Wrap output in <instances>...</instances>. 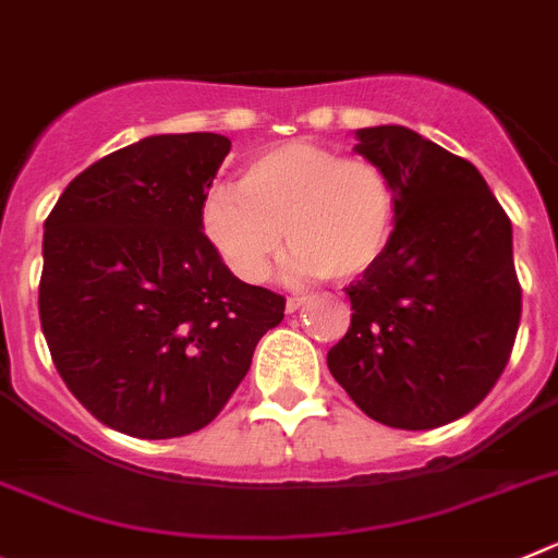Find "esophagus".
Listing matches in <instances>:
<instances>
[{
  "mask_svg": "<svg viewBox=\"0 0 558 558\" xmlns=\"http://www.w3.org/2000/svg\"><path fill=\"white\" fill-rule=\"evenodd\" d=\"M304 304H306L304 295H290L288 304H284V310H288V313H295V310H301Z\"/></svg>",
  "mask_w": 558,
  "mask_h": 558,
  "instance_id": "34e87169",
  "label": "esophagus"
}]
</instances>
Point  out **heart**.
<instances>
[{
    "label": "heart",
    "mask_w": 558,
    "mask_h": 558,
    "mask_svg": "<svg viewBox=\"0 0 558 558\" xmlns=\"http://www.w3.org/2000/svg\"><path fill=\"white\" fill-rule=\"evenodd\" d=\"M392 223L396 187L379 162L306 141L259 151L240 191L213 187L202 202L204 238L243 282H263L284 238L288 274L354 279L379 263Z\"/></svg>",
    "instance_id": "obj_1"
}]
</instances>
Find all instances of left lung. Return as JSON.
<instances>
[{"label":"left lung","mask_w":558,"mask_h":558,"mask_svg":"<svg viewBox=\"0 0 558 558\" xmlns=\"http://www.w3.org/2000/svg\"><path fill=\"white\" fill-rule=\"evenodd\" d=\"M396 187L385 254L345 288L351 326L329 371L373 421L437 428L487 398L520 326L512 221L473 162L398 124L356 130Z\"/></svg>","instance_id":"obj_1"}]
</instances>
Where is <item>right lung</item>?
I'll return each instance as SVG.
<instances>
[{
  "instance_id": "obj_1",
  "label": "right lung",
  "mask_w": 558,
  "mask_h": 558,
  "mask_svg": "<svg viewBox=\"0 0 558 558\" xmlns=\"http://www.w3.org/2000/svg\"><path fill=\"white\" fill-rule=\"evenodd\" d=\"M232 141L151 135L74 177L44 223L46 345L96 421L141 439L207 426L284 299L240 282L202 232Z\"/></svg>"
}]
</instances>
